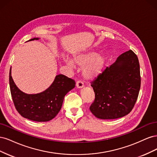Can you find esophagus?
Here are the masks:
<instances>
[{"label": "esophagus", "mask_w": 157, "mask_h": 157, "mask_svg": "<svg viewBox=\"0 0 157 157\" xmlns=\"http://www.w3.org/2000/svg\"><path fill=\"white\" fill-rule=\"evenodd\" d=\"M76 86L78 88H82L84 87V84L82 81H80V80H78V81L77 82V84H76Z\"/></svg>", "instance_id": "esophagus-1"}]
</instances>
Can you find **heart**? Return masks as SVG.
Masks as SVG:
<instances>
[{"mask_svg": "<svg viewBox=\"0 0 157 157\" xmlns=\"http://www.w3.org/2000/svg\"><path fill=\"white\" fill-rule=\"evenodd\" d=\"M66 64L70 67H74L75 64L83 67V77L88 80L98 77L103 71L106 64V58L103 54H99L95 51H89L76 55L73 61L69 58L65 59Z\"/></svg>", "mask_w": 157, "mask_h": 157, "instance_id": "1", "label": "heart"}]
</instances>
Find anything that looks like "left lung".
Returning <instances> with one entry per match:
<instances>
[{
  "label": "left lung",
  "instance_id": "obj_1",
  "mask_svg": "<svg viewBox=\"0 0 157 157\" xmlns=\"http://www.w3.org/2000/svg\"><path fill=\"white\" fill-rule=\"evenodd\" d=\"M91 84L96 98L90 109L95 117L115 119L126 116L134 107L140 90L137 56L131 50L122 54Z\"/></svg>",
  "mask_w": 157,
  "mask_h": 157
}]
</instances>
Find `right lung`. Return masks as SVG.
<instances>
[{"label":"right lung","instance_id":"right-lung-1","mask_svg":"<svg viewBox=\"0 0 157 157\" xmlns=\"http://www.w3.org/2000/svg\"><path fill=\"white\" fill-rule=\"evenodd\" d=\"M39 39L33 38L28 41ZM9 83L14 105L18 113L23 117L36 122L53 119L59 112L65 95L75 87L74 80L59 74L56 76L54 82L44 91L28 94L17 87L12 77L11 69Z\"/></svg>","mask_w":157,"mask_h":157}]
</instances>
